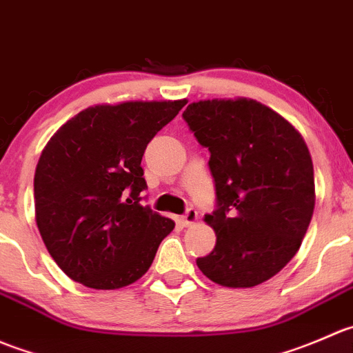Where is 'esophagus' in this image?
<instances>
[{
	"mask_svg": "<svg viewBox=\"0 0 353 353\" xmlns=\"http://www.w3.org/2000/svg\"><path fill=\"white\" fill-rule=\"evenodd\" d=\"M195 221H197V211L192 208L187 209V212L181 216V223H183L185 226H190V225H194Z\"/></svg>",
	"mask_w": 353,
	"mask_h": 353,
	"instance_id": "1",
	"label": "esophagus"
}]
</instances>
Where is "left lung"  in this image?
<instances>
[{"instance_id":"8db88e82","label":"left lung","mask_w":353,"mask_h":353,"mask_svg":"<svg viewBox=\"0 0 353 353\" xmlns=\"http://www.w3.org/2000/svg\"><path fill=\"white\" fill-rule=\"evenodd\" d=\"M183 120L209 149L216 209L204 221L216 245L197 266L214 283L250 288L280 273L305 236L316 204L302 135L247 97L188 104Z\"/></svg>"}]
</instances>
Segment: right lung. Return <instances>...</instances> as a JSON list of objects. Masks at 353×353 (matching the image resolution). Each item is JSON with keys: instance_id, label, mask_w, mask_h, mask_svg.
<instances>
[{"instance_id": "1", "label": "right lung", "mask_w": 353, "mask_h": 353, "mask_svg": "<svg viewBox=\"0 0 353 353\" xmlns=\"http://www.w3.org/2000/svg\"><path fill=\"white\" fill-rule=\"evenodd\" d=\"M187 104H97L70 118L43 149L36 175V221L66 276L117 290L144 276L175 223L141 204L145 148Z\"/></svg>"}]
</instances>
